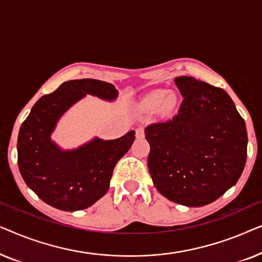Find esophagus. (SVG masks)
Returning <instances> with one entry per match:
<instances>
[{
	"label": "esophagus",
	"mask_w": 262,
	"mask_h": 262,
	"mask_svg": "<svg viewBox=\"0 0 262 262\" xmlns=\"http://www.w3.org/2000/svg\"><path fill=\"white\" fill-rule=\"evenodd\" d=\"M144 136H145L144 128H143V127L136 128V137H137V138H144Z\"/></svg>",
	"instance_id": "esophagus-1"
}]
</instances>
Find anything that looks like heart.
<instances>
[{"mask_svg":"<svg viewBox=\"0 0 262 262\" xmlns=\"http://www.w3.org/2000/svg\"><path fill=\"white\" fill-rule=\"evenodd\" d=\"M167 99H168L167 92L157 91L146 96L144 102H143V105H144L145 108L148 110H157L162 105H164V102L167 101ZM167 105H170V100H168Z\"/></svg>","mask_w":262,"mask_h":262,"instance_id":"heart-1","label":"heart"}]
</instances>
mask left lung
I'll return each instance as SVG.
<instances>
[{
    "label": "left lung",
    "mask_w": 262,
    "mask_h": 262,
    "mask_svg": "<svg viewBox=\"0 0 262 262\" xmlns=\"http://www.w3.org/2000/svg\"><path fill=\"white\" fill-rule=\"evenodd\" d=\"M174 82L184 100L173 119L145 128L148 167L161 194L199 207L217 200L241 177L246 124L222 88L189 76Z\"/></svg>",
    "instance_id": "left-lung-1"
}]
</instances>
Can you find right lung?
Listing matches in <instances>:
<instances>
[{"mask_svg": "<svg viewBox=\"0 0 262 262\" xmlns=\"http://www.w3.org/2000/svg\"><path fill=\"white\" fill-rule=\"evenodd\" d=\"M85 94L113 100L118 92L93 78L64 82L35 102L17 137L21 177L42 202L63 211L87 209L105 195L114 167L135 141L130 131L113 141L95 138L71 151L57 148L50 138L57 120Z\"/></svg>", "mask_w": 262, "mask_h": 262, "instance_id": "right-lung-1", "label": "right lung"}]
</instances>
